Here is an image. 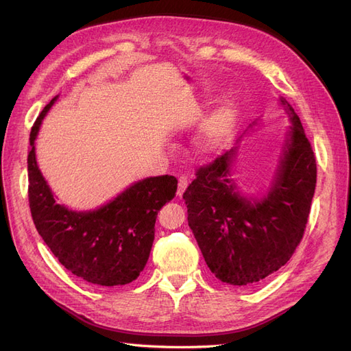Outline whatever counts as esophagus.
<instances>
[{
  "instance_id": "esophagus-1",
  "label": "esophagus",
  "mask_w": 351,
  "mask_h": 351,
  "mask_svg": "<svg viewBox=\"0 0 351 351\" xmlns=\"http://www.w3.org/2000/svg\"><path fill=\"white\" fill-rule=\"evenodd\" d=\"M189 186V178L187 176H180L178 177V189H177V196H183L184 190Z\"/></svg>"
}]
</instances>
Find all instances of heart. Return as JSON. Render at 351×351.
Here are the masks:
<instances>
[{
    "mask_svg": "<svg viewBox=\"0 0 351 351\" xmlns=\"http://www.w3.org/2000/svg\"><path fill=\"white\" fill-rule=\"evenodd\" d=\"M234 115H236V107L234 104L230 101L222 104L219 108H217L214 112H212L200 129V137H199L200 146L210 151V149H215L217 146H219L222 142H224L231 130L232 121H234Z\"/></svg>",
    "mask_w": 351,
    "mask_h": 351,
    "instance_id": "1",
    "label": "heart"
}]
</instances>
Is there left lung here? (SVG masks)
I'll return each mask as SVG.
<instances>
[{
	"instance_id": "left-lung-1",
	"label": "left lung",
	"mask_w": 351,
	"mask_h": 351,
	"mask_svg": "<svg viewBox=\"0 0 351 351\" xmlns=\"http://www.w3.org/2000/svg\"><path fill=\"white\" fill-rule=\"evenodd\" d=\"M290 130L272 186L263 197L240 195L231 178L237 146L200 167L183 199L187 221L205 262L230 285L263 281L289 262L309 218L316 161L299 115L281 98Z\"/></svg>"
}]
</instances>
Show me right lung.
Here are the masks:
<instances>
[{
    "label": "right lung",
    "mask_w": 351,
    "mask_h": 351,
    "mask_svg": "<svg viewBox=\"0 0 351 351\" xmlns=\"http://www.w3.org/2000/svg\"><path fill=\"white\" fill-rule=\"evenodd\" d=\"M57 98L42 110L29 139V206L35 227L60 263L76 277L104 287L129 284L149 258L156 215L176 196L177 178L141 180L95 210L77 212L57 204L35 154L40 123Z\"/></svg>",
    "instance_id": "1"
}]
</instances>
